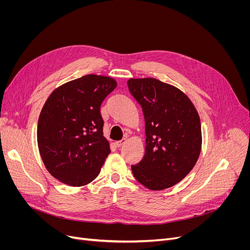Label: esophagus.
I'll use <instances>...</instances> for the list:
<instances>
[{"mask_svg": "<svg viewBox=\"0 0 250 250\" xmlns=\"http://www.w3.org/2000/svg\"><path fill=\"white\" fill-rule=\"evenodd\" d=\"M126 141H127V140H126L125 138H124V139L121 140V141H117V142L115 143V145H116L117 147H122L123 145H125V144L126 143Z\"/></svg>", "mask_w": 250, "mask_h": 250, "instance_id": "1", "label": "esophagus"}]
</instances>
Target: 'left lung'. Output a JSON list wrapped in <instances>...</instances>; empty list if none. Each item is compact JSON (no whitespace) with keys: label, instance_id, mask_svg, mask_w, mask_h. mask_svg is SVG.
I'll list each match as a JSON object with an SVG mask.
<instances>
[{"label":"left lung","instance_id":"left-lung-1","mask_svg":"<svg viewBox=\"0 0 250 250\" xmlns=\"http://www.w3.org/2000/svg\"><path fill=\"white\" fill-rule=\"evenodd\" d=\"M127 86L142 106L146 133V153L140 163L132 165L133 174L151 190L171 188L199 159L200 115L182 91L157 79H129Z\"/></svg>","mask_w":250,"mask_h":250}]
</instances>
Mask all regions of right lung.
Returning a JSON list of instances; mask_svg holds the SVG:
<instances>
[{
    "mask_svg": "<svg viewBox=\"0 0 250 250\" xmlns=\"http://www.w3.org/2000/svg\"><path fill=\"white\" fill-rule=\"evenodd\" d=\"M114 79L86 75L52 91L38 118L37 144L47 171L64 185L83 187L99 174L110 153L100 106Z\"/></svg>",
    "mask_w": 250,
    "mask_h": 250,
    "instance_id": "right-lung-1",
    "label": "right lung"
}]
</instances>
